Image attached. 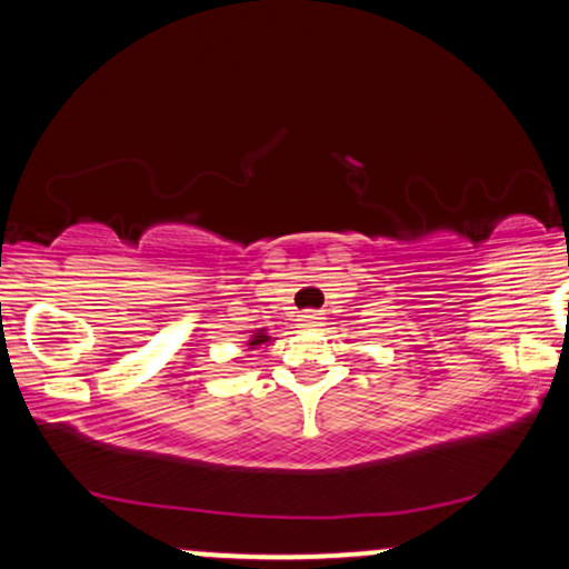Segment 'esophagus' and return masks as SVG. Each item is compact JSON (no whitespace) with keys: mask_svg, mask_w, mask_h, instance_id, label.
<instances>
[{"mask_svg":"<svg viewBox=\"0 0 569 569\" xmlns=\"http://www.w3.org/2000/svg\"><path fill=\"white\" fill-rule=\"evenodd\" d=\"M297 321H299V326H302V329H316V326L323 323V312L307 310V312H302V316L297 318Z\"/></svg>","mask_w":569,"mask_h":569,"instance_id":"esophagus-1","label":"esophagus"}]
</instances>
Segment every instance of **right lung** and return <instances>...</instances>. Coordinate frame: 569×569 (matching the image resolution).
I'll list each match as a JSON object with an SVG mask.
<instances>
[{
  "mask_svg": "<svg viewBox=\"0 0 569 569\" xmlns=\"http://www.w3.org/2000/svg\"><path fill=\"white\" fill-rule=\"evenodd\" d=\"M264 342H270V337H267V335H264V329H259V331H257V335H253L251 339H248V348H251V350H253V348H259V345H264Z\"/></svg>",
  "mask_w": 569,
  "mask_h": 569,
  "instance_id": "obj_1",
  "label": "right lung"
}]
</instances>
